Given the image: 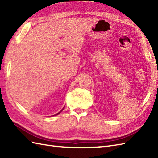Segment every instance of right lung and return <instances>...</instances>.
<instances>
[{
    "label": "right lung",
    "mask_w": 158,
    "mask_h": 158,
    "mask_svg": "<svg viewBox=\"0 0 158 158\" xmlns=\"http://www.w3.org/2000/svg\"><path fill=\"white\" fill-rule=\"evenodd\" d=\"M63 109H64V108L62 109V110H63ZM62 110H61V111H62ZM61 111H60V112H61ZM60 112H59L58 113H57V114H56V115H58V114H59V113H60Z\"/></svg>",
    "instance_id": "right-lung-1"
}]
</instances>
